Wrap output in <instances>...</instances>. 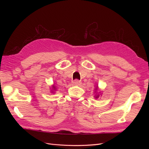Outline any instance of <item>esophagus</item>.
I'll return each mask as SVG.
<instances>
[{
    "instance_id": "esophagus-1",
    "label": "esophagus",
    "mask_w": 149,
    "mask_h": 149,
    "mask_svg": "<svg viewBox=\"0 0 149 149\" xmlns=\"http://www.w3.org/2000/svg\"><path fill=\"white\" fill-rule=\"evenodd\" d=\"M72 83H73L74 85H80V84L81 83V82L80 81H79V80H75L72 82Z\"/></svg>"
}]
</instances>
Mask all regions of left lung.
<instances>
[{
    "mask_svg": "<svg viewBox=\"0 0 149 149\" xmlns=\"http://www.w3.org/2000/svg\"><path fill=\"white\" fill-rule=\"evenodd\" d=\"M98 90H100V89H99V88H98V84H97L96 88H95V92H94V93H95L94 98H95V99L98 98L101 95H102V93H101V92H98Z\"/></svg>",
    "mask_w": 149,
    "mask_h": 149,
    "instance_id": "obj_1",
    "label": "left lung"
}]
</instances>
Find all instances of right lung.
Returning <instances> with one entry per match:
<instances>
[{
    "instance_id": "obj_1",
    "label": "right lung",
    "mask_w": 149,
    "mask_h": 149,
    "mask_svg": "<svg viewBox=\"0 0 149 149\" xmlns=\"http://www.w3.org/2000/svg\"><path fill=\"white\" fill-rule=\"evenodd\" d=\"M50 91H50L51 93H56V91H57V88H56V86H55L54 84L52 85L51 87L50 88Z\"/></svg>"
}]
</instances>
